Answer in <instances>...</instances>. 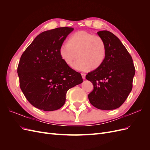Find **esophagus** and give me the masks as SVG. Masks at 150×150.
Masks as SVG:
<instances>
[{
  "label": "esophagus",
  "mask_w": 150,
  "mask_h": 150,
  "mask_svg": "<svg viewBox=\"0 0 150 150\" xmlns=\"http://www.w3.org/2000/svg\"><path fill=\"white\" fill-rule=\"evenodd\" d=\"M81 75H82V78H83V79H85V78H86V74H85L84 73H81Z\"/></svg>",
  "instance_id": "obj_1"
}]
</instances>
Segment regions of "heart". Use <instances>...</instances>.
I'll return each mask as SVG.
<instances>
[{
  "mask_svg": "<svg viewBox=\"0 0 150 150\" xmlns=\"http://www.w3.org/2000/svg\"><path fill=\"white\" fill-rule=\"evenodd\" d=\"M62 59L69 66L76 69L85 71L95 69L103 62L106 54V46L103 39L86 30H80L72 34L68 42L63 44L59 49Z\"/></svg>",
  "mask_w": 150,
  "mask_h": 150,
  "instance_id": "obj_1",
  "label": "heart"
}]
</instances>
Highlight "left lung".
Returning <instances> with one entry per match:
<instances>
[{
    "label": "left lung",
    "instance_id": "1",
    "mask_svg": "<svg viewBox=\"0 0 150 150\" xmlns=\"http://www.w3.org/2000/svg\"><path fill=\"white\" fill-rule=\"evenodd\" d=\"M97 33L105 42L106 54L102 64L86 76L94 86L88 98L99 110H115L132 90L135 68L129 53L115 34L108 30Z\"/></svg>",
    "mask_w": 150,
    "mask_h": 150
}]
</instances>
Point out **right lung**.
Segmentation results:
<instances>
[{"label":"right lung","instance_id":"add662e5","mask_svg":"<svg viewBox=\"0 0 150 150\" xmlns=\"http://www.w3.org/2000/svg\"><path fill=\"white\" fill-rule=\"evenodd\" d=\"M72 28L44 31L22 54L17 73L28 101L39 110H57L64 105L67 91L83 83L81 74L62 59L59 49Z\"/></svg>","mask_w":150,"mask_h":150}]
</instances>
